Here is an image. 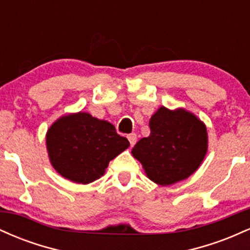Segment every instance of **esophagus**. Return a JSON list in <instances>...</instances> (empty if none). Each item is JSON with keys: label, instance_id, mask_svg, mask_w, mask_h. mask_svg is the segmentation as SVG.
Instances as JSON below:
<instances>
[{"label": "esophagus", "instance_id": "1", "mask_svg": "<svg viewBox=\"0 0 250 250\" xmlns=\"http://www.w3.org/2000/svg\"><path fill=\"white\" fill-rule=\"evenodd\" d=\"M127 139H128L129 143H130L131 147H133L135 143H136V134H134V133L133 134H129L128 136H127Z\"/></svg>", "mask_w": 250, "mask_h": 250}]
</instances>
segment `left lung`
Listing matches in <instances>:
<instances>
[{
    "label": "left lung",
    "instance_id": "1",
    "mask_svg": "<svg viewBox=\"0 0 250 250\" xmlns=\"http://www.w3.org/2000/svg\"><path fill=\"white\" fill-rule=\"evenodd\" d=\"M149 128L150 135L131 149L149 180L170 186L199 169L208 151V133L195 114L162 105L149 120Z\"/></svg>",
    "mask_w": 250,
    "mask_h": 250
}]
</instances>
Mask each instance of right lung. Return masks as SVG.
<instances>
[{
	"label": "right lung",
	"mask_w": 250,
	"mask_h": 250,
	"mask_svg": "<svg viewBox=\"0 0 250 250\" xmlns=\"http://www.w3.org/2000/svg\"><path fill=\"white\" fill-rule=\"evenodd\" d=\"M45 145L54 169L79 185L99 180L109 162L130 146L110 122L84 111L59 117L47 130Z\"/></svg>",
	"instance_id": "add662e5"
}]
</instances>
